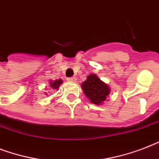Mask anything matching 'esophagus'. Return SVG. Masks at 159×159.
<instances>
[{
    "mask_svg": "<svg viewBox=\"0 0 159 159\" xmlns=\"http://www.w3.org/2000/svg\"><path fill=\"white\" fill-rule=\"evenodd\" d=\"M76 80H77V78H76V77H68V78H67V81H68V82H76Z\"/></svg>",
    "mask_w": 159,
    "mask_h": 159,
    "instance_id": "34e87169",
    "label": "esophagus"
}]
</instances>
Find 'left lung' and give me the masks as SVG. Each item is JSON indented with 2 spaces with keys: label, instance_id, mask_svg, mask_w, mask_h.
<instances>
[{
  "label": "left lung",
  "instance_id": "1",
  "mask_svg": "<svg viewBox=\"0 0 159 159\" xmlns=\"http://www.w3.org/2000/svg\"><path fill=\"white\" fill-rule=\"evenodd\" d=\"M81 87L90 102L98 106L104 104L111 93V88L108 85L102 82L97 74L93 73L87 76Z\"/></svg>",
  "mask_w": 159,
  "mask_h": 159
}]
</instances>
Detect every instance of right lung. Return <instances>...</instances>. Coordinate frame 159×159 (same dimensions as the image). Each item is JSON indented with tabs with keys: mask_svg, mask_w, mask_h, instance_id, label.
Masks as SVG:
<instances>
[{
	"mask_svg": "<svg viewBox=\"0 0 159 159\" xmlns=\"http://www.w3.org/2000/svg\"><path fill=\"white\" fill-rule=\"evenodd\" d=\"M62 83V79H57V80H50L49 81V85H50V87L53 90H58L59 89L60 85ZM45 95H47V92H45Z\"/></svg>",
	"mask_w": 159,
	"mask_h": 159,
	"instance_id": "1",
	"label": "right lung"
}]
</instances>
